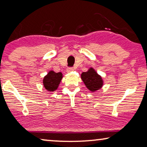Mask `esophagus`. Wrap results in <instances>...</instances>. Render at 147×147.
I'll return each mask as SVG.
<instances>
[{
  "label": "esophagus",
  "mask_w": 147,
  "mask_h": 147,
  "mask_svg": "<svg viewBox=\"0 0 147 147\" xmlns=\"http://www.w3.org/2000/svg\"><path fill=\"white\" fill-rule=\"evenodd\" d=\"M73 71H74V68L73 67H69L67 69V72H68V73H70V72H72Z\"/></svg>",
  "instance_id": "1"
}]
</instances>
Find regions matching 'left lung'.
I'll return each mask as SVG.
<instances>
[{
	"label": "left lung",
	"mask_w": 147,
	"mask_h": 147,
	"mask_svg": "<svg viewBox=\"0 0 147 147\" xmlns=\"http://www.w3.org/2000/svg\"><path fill=\"white\" fill-rule=\"evenodd\" d=\"M81 79L89 90L95 92L100 90L103 86V80L93 68H90L86 72L81 74Z\"/></svg>",
	"instance_id": "8db88e82"
}]
</instances>
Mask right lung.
I'll list each match as a JSON object with an SVG mask.
<instances>
[{
	"instance_id": "add662e5",
	"label": "right lung",
	"mask_w": 147,
	"mask_h": 147,
	"mask_svg": "<svg viewBox=\"0 0 147 147\" xmlns=\"http://www.w3.org/2000/svg\"><path fill=\"white\" fill-rule=\"evenodd\" d=\"M62 78L63 74L61 73H55L53 71H50L43 78V86L47 90L53 92L57 89Z\"/></svg>"
}]
</instances>
